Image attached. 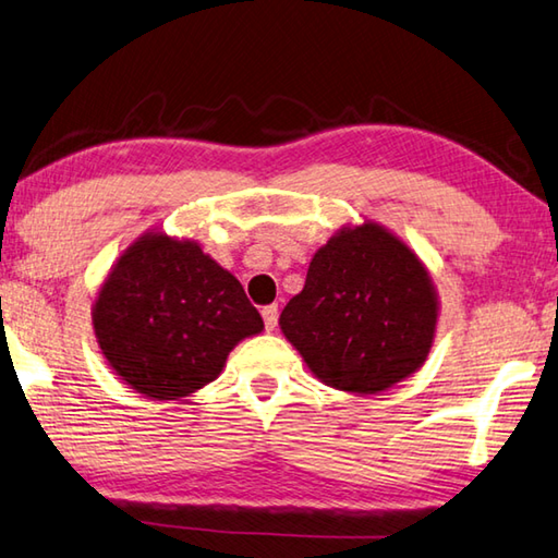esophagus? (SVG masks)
I'll use <instances>...</instances> for the list:
<instances>
[{
	"label": "esophagus",
	"mask_w": 558,
	"mask_h": 558,
	"mask_svg": "<svg viewBox=\"0 0 558 558\" xmlns=\"http://www.w3.org/2000/svg\"><path fill=\"white\" fill-rule=\"evenodd\" d=\"M260 314H263V322H266V329H268V331H272V329L278 327V305L263 307Z\"/></svg>",
	"instance_id": "1"
}]
</instances>
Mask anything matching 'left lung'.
Segmentation results:
<instances>
[{
	"instance_id": "8db88e82",
	"label": "left lung",
	"mask_w": 558,
	"mask_h": 558,
	"mask_svg": "<svg viewBox=\"0 0 558 558\" xmlns=\"http://www.w3.org/2000/svg\"><path fill=\"white\" fill-rule=\"evenodd\" d=\"M437 317V290L417 253L363 221L314 253L280 329L324 385L376 395L422 368Z\"/></svg>"
}]
</instances>
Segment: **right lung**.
<instances>
[{
    "mask_svg": "<svg viewBox=\"0 0 558 558\" xmlns=\"http://www.w3.org/2000/svg\"><path fill=\"white\" fill-rule=\"evenodd\" d=\"M111 371L150 400L217 380L229 351L263 331L241 282L190 239L146 231L111 266L93 305Z\"/></svg>",
    "mask_w": 558,
    "mask_h": 558,
    "instance_id": "right-lung-1",
    "label": "right lung"
}]
</instances>
